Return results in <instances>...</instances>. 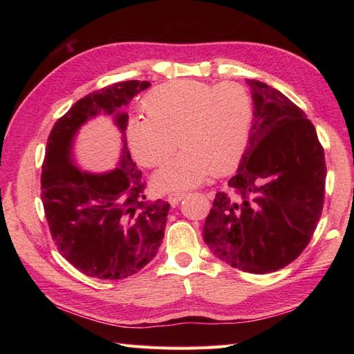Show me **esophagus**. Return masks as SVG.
Here are the masks:
<instances>
[{
    "label": "esophagus",
    "mask_w": 354,
    "mask_h": 354,
    "mask_svg": "<svg viewBox=\"0 0 354 354\" xmlns=\"http://www.w3.org/2000/svg\"><path fill=\"white\" fill-rule=\"evenodd\" d=\"M185 196H186V194H171V195L167 196V199H168V202L171 203V205L176 207V205H178V202L183 199Z\"/></svg>",
    "instance_id": "obj_1"
}]
</instances>
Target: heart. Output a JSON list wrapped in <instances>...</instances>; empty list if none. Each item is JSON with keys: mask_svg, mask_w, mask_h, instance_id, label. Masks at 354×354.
Wrapping results in <instances>:
<instances>
[{"mask_svg": "<svg viewBox=\"0 0 354 354\" xmlns=\"http://www.w3.org/2000/svg\"><path fill=\"white\" fill-rule=\"evenodd\" d=\"M142 109L146 118H134L127 131L138 162L162 165L174 152L176 138L183 147L155 176L160 190L195 187L211 173H227L248 146L254 106L238 82L174 80L147 93Z\"/></svg>", "mask_w": 354, "mask_h": 354, "instance_id": "b5f03b06", "label": "heart"}]
</instances>
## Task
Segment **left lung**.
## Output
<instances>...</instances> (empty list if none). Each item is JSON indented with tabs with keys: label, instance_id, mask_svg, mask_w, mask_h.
<instances>
[{
	"label": "left lung",
	"instance_id": "8db88e82",
	"mask_svg": "<svg viewBox=\"0 0 354 354\" xmlns=\"http://www.w3.org/2000/svg\"><path fill=\"white\" fill-rule=\"evenodd\" d=\"M246 84L254 102L248 146L229 192H217L203 241L234 269L264 274L292 263L312 239L326 165L306 113L270 85Z\"/></svg>",
	"mask_w": 354,
	"mask_h": 354
}]
</instances>
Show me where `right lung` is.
Listing matches in <instances>:
<instances>
[{"instance_id":"right-lung-1","label":"right lung","mask_w":354,"mask_h":354,"mask_svg":"<svg viewBox=\"0 0 354 354\" xmlns=\"http://www.w3.org/2000/svg\"><path fill=\"white\" fill-rule=\"evenodd\" d=\"M151 87L147 81L116 82L85 95L51 128L41 174V199L59 252L97 279H124L142 270L164 239L169 203L146 201L142 171L127 147L122 106ZM100 113L112 114L123 136L118 167L88 174L73 164L79 128Z\"/></svg>"}]
</instances>
